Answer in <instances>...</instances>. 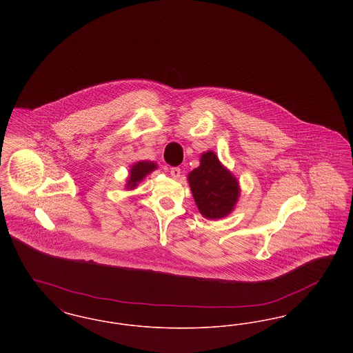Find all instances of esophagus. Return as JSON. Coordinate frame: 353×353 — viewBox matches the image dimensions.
Here are the masks:
<instances>
[{"instance_id":"1","label":"esophagus","mask_w":353,"mask_h":353,"mask_svg":"<svg viewBox=\"0 0 353 353\" xmlns=\"http://www.w3.org/2000/svg\"><path fill=\"white\" fill-rule=\"evenodd\" d=\"M170 176H172L174 180L180 179V176H181V169L177 168V167L170 168Z\"/></svg>"}]
</instances>
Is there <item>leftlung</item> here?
I'll use <instances>...</instances> for the list:
<instances>
[{
	"instance_id": "obj_1",
	"label": "left lung",
	"mask_w": 353,
	"mask_h": 353,
	"mask_svg": "<svg viewBox=\"0 0 353 353\" xmlns=\"http://www.w3.org/2000/svg\"><path fill=\"white\" fill-rule=\"evenodd\" d=\"M188 183L199 212L206 219L228 217L239 200V181L213 151L202 153L200 165L188 174Z\"/></svg>"
}]
</instances>
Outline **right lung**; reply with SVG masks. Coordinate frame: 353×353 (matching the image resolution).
Instances as JSON below:
<instances>
[{"instance_id":"obj_1","label":"right lung","mask_w":353,"mask_h":353,"mask_svg":"<svg viewBox=\"0 0 353 353\" xmlns=\"http://www.w3.org/2000/svg\"><path fill=\"white\" fill-rule=\"evenodd\" d=\"M154 169H157V164L153 161H137L134 163L130 168V174L127 177V183H125V189L127 190H134L136 186L140 184L150 173H152Z\"/></svg>"}]
</instances>
